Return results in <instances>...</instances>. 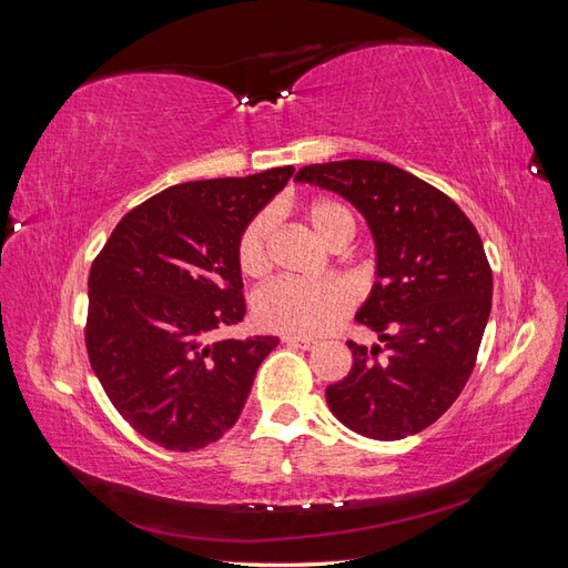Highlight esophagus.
Segmentation results:
<instances>
[{"mask_svg": "<svg viewBox=\"0 0 568 568\" xmlns=\"http://www.w3.org/2000/svg\"><path fill=\"white\" fill-rule=\"evenodd\" d=\"M286 346H294V348H303V351H311L317 346V341L313 338H305V336H284L282 338Z\"/></svg>", "mask_w": 568, "mask_h": 568, "instance_id": "1", "label": "esophagus"}]
</instances>
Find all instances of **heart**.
I'll return each instance as SVG.
<instances>
[{
  "label": "heart",
  "instance_id": "obj_1",
  "mask_svg": "<svg viewBox=\"0 0 568 568\" xmlns=\"http://www.w3.org/2000/svg\"><path fill=\"white\" fill-rule=\"evenodd\" d=\"M305 220L324 246L343 248L355 234V220L346 205L334 199H315L305 205ZM274 211L253 215L236 242V263L246 277H263L272 265ZM351 291L338 282L280 280L263 286L253 298L255 322L267 332L288 336H320L348 315Z\"/></svg>",
  "mask_w": 568,
  "mask_h": 568
}]
</instances>
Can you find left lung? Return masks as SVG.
<instances>
[{
    "mask_svg": "<svg viewBox=\"0 0 568 568\" xmlns=\"http://www.w3.org/2000/svg\"><path fill=\"white\" fill-rule=\"evenodd\" d=\"M348 199L376 242V284L355 320L382 346H357L326 405L351 432L400 440L457 400L476 365L493 270L471 220L440 189L382 161L305 165L296 175Z\"/></svg>",
    "mask_w": 568,
    "mask_h": 568,
    "instance_id": "obj_1",
    "label": "left lung"
}]
</instances>
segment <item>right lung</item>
<instances>
[{"label": "right lung", "mask_w": 568, "mask_h": 568, "mask_svg": "<svg viewBox=\"0 0 568 568\" xmlns=\"http://www.w3.org/2000/svg\"><path fill=\"white\" fill-rule=\"evenodd\" d=\"M294 168L184 182L146 199L90 270L84 346L136 434L192 453L227 434L277 336L215 338L246 315L236 242Z\"/></svg>", "instance_id": "add662e5"}]
</instances>
